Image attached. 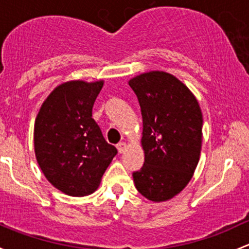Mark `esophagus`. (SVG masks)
<instances>
[{
  "label": "esophagus",
  "instance_id": "1",
  "mask_svg": "<svg viewBox=\"0 0 249 249\" xmlns=\"http://www.w3.org/2000/svg\"><path fill=\"white\" fill-rule=\"evenodd\" d=\"M127 148V144L125 142H122V143H119V144L117 145V149H118V151H119L120 154L122 153H124L125 151V149Z\"/></svg>",
  "mask_w": 249,
  "mask_h": 249
}]
</instances>
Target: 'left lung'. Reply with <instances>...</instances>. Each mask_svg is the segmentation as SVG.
I'll return each instance as SVG.
<instances>
[{
  "label": "left lung",
  "mask_w": 249,
  "mask_h": 249,
  "mask_svg": "<svg viewBox=\"0 0 249 249\" xmlns=\"http://www.w3.org/2000/svg\"><path fill=\"white\" fill-rule=\"evenodd\" d=\"M143 118L144 164L132 174L146 199L160 203L179 195L199 162L203 114L198 100L179 78L149 71L129 81Z\"/></svg>",
  "instance_id": "left-lung-1"
}]
</instances>
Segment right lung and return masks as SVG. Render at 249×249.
<instances>
[{"instance_id": "add662e5", "label": "right lung", "mask_w": 249, "mask_h": 249, "mask_svg": "<svg viewBox=\"0 0 249 249\" xmlns=\"http://www.w3.org/2000/svg\"><path fill=\"white\" fill-rule=\"evenodd\" d=\"M104 81H68L45 99L35 122V153L52 186L71 197H83L99 187L117 155L91 118Z\"/></svg>"}]
</instances>
